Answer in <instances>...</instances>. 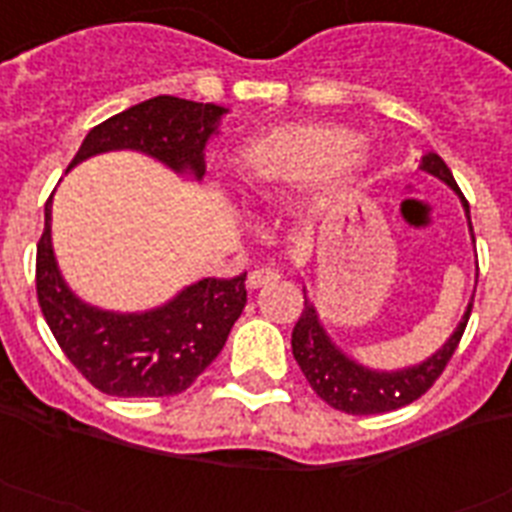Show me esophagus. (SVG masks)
Masks as SVG:
<instances>
[{"instance_id": "1", "label": "esophagus", "mask_w": 512, "mask_h": 512, "mask_svg": "<svg viewBox=\"0 0 512 512\" xmlns=\"http://www.w3.org/2000/svg\"><path fill=\"white\" fill-rule=\"evenodd\" d=\"M277 277H280V274L274 272L272 266H256V269L248 274V287H253V290H256V287H264V285H269V282H274Z\"/></svg>"}]
</instances>
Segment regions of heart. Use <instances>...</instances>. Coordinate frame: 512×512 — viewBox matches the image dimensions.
<instances>
[{
	"mask_svg": "<svg viewBox=\"0 0 512 512\" xmlns=\"http://www.w3.org/2000/svg\"><path fill=\"white\" fill-rule=\"evenodd\" d=\"M369 156L358 135L342 125H285L253 138L232 156V177L251 204H274L306 183H348Z\"/></svg>",
	"mask_w": 512,
	"mask_h": 512,
	"instance_id": "obj_1",
	"label": "heart"
}]
</instances>
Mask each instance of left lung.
Wrapping results in <instances>:
<instances>
[{"instance_id": "obj_1", "label": "left lung", "mask_w": 512, "mask_h": 512, "mask_svg": "<svg viewBox=\"0 0 512 512\" xmlns=\"http://www.w3.org/2000/svg\"><path fill=\"white\" fill-rule=\"evenodd\" d=\"M418 167L429 172V175L439 177L442 183L450 185L458 193L460 201H463V209H466L468 227H471L468 201L460 193L450 167L442 162V156L424 154ZM471 238H474V227H471ZM303 298H306V290H303ZM471 308H474V298L468 303L466 314H463L460 324L455 327L453 335H450V340L434 356L416 363V366H405V369L398 371H382L369 369V366L353 361L348 353H342L335 342H332V337L327 335L322 319L316 314L314 303L306 298L301 319H298V324L293 329V356L298 361V366H301L303 377L314 387L316 395L324 403L332 405V408H337V411L353 413V416H374V413L398 411L403 405L421 398L437 382L439 374L445 371L447 361L453 358L460 337L466 332Z\"/></svg>"}]
</instances>
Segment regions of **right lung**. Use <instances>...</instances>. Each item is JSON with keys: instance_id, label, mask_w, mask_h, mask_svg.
Listing matches in <instances>:
<instances>
[{"instance_id": "right-lung-1", "label": "right lung", "mask_w": 512, "mask_h": 512, "mask_svg": "<svg viewBox=\"0 0 512 512\" xmlns=\"http://www.w3.org/2000/svg\"><path fill=\"white\" fill-rule=\"evenodd\" d=\"M225 107L154 96L96 125L67 170L107 151H141L156 162L201 180L206 143ZM38 306L54 340L96 390L117 398H167L188 390L225 348L232 324L246 306V274L206 277L141 314L88 306L67 287L52 248V198L36 248Z\"/></svg>"}]
</instances>
